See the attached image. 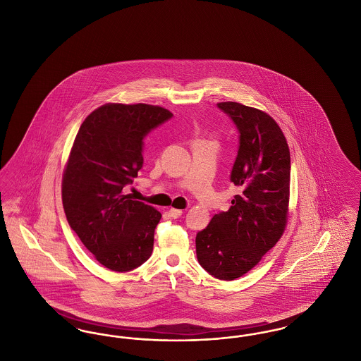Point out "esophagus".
I'll use <instances>...</instances> for the list:
<instances>
[{"mask_svg": "<svg viewBox=\"0 0 361 361\" xmlns=\"http://www.w3.org/2000/svg\"><path fill=\"white\" fill-rule=\"evenodd\" d=\"M169 215L172 216L173 219H177L183 215V209H177V208H171L169 209Z\"/></svg>", "mask_w": 361, "mask_h": 361, "instance_id": "1", "label": "esophagus"}]
</instances>
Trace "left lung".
Listing matches in <instances>:
<instances>
[{
	"label": "left lung",
	"mask_w": 361,
	"mask_h": 361,
	"mask_svg": "<svg viewBox=\"0 0 361 361\" xmlns=\"http://www.w3.org/2000/svg\"><path fill=\"white\" fill-rule=\"evenodd\" d=\"M238 130L230 181L240 189L228 211L196 234V256L207 272L234 280L256 267L283 235L290 199L291 157L269 115L240 103L218 104Z\"/></svg>",
	"instance_id": "8db88e82"
}]
</instances>
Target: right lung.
Instances as JSON below:
<instances>
[{
    "mask_svg": "<svg viewBox=\"0 0 361 361\" xmlns=\"http://www.w3.org/2000/svg\"><path fill=\"white\" fill-rule=\"evenodd\" d=\"M147 104H105L81 124L62 181L71 230L105 268L128 272L152 256L161 212L123 188L143 165V139L172 119Z\"/></svg>",
    "mask_w": 361,
    "mask_h": 361,
    "instance_id": "right-lung-1",
    "label": "right lung"
}]
</instances>
